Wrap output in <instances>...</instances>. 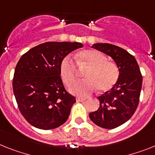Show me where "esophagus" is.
<instances>
[{"label": "esophagus", "mask_w": 155, "mask_h": 155, "mask_svg": "<svg viewBox=\"0 0 155 155\" xmlns=\"http://www.w3.org/2000/svg\"><path fill=\"white\" fill-rule=\"evenodd\" d=\"M86 100V98H84V97H77L76 98V101L77 102H84Z\"/></svg>", "instance_id": "obj_1"}]
</instances>
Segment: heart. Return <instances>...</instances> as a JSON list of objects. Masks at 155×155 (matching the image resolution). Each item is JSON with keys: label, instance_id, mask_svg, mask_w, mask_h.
Instances as JSON below:
<instances>
[{"label": "heart", "instance_id": "1", "mask_svg": "<svg viewBox=\"0 0 155 155\" xmlns=\"http://www.w3.org/2000/svg\"><path fill=\"white\" fill-rule=\"evenodd\" d=\"M76 64L80 70H85V80L78 82L70 88V91L79 96H86L97 88L100 92L110 91L119 77V68L114 62L107 61L102 53L95 49H86L76 55ZM70 58H64L60 66L62 80L71 86L77 80L78 68Z\"/></svg>", "mask_w": 155, "mask_h": 155}]
</instances>
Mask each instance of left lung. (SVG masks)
<instances>
[{
	"mask_svg": "<svg viewBox=\"0 0 155 155\" xmlns=\"http://www.w3.org/2000/svg\"><path fill=\"white\" fill-rule=\"evenodd\" d=\"M92 47L111 57L119 68L116 84L97 97L100 107L89 114L96 125L113 129L125 123L136 112L143 77L136 58L125 49L109 43H95Z\"/></svg>",
	"mask_w": 155,
	"mask_h": 155,
	"instance_id": "obj_1",
	"label": "left lung"
}]
</instances>
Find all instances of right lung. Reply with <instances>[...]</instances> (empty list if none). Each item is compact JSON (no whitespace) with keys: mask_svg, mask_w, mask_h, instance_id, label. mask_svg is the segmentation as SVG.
<instances>
[{"mask_svg":"<svg viewBox=\"0 0 155 155\" xmlns=\"http://www.w3.org/2000/svg\"><path fill=\"white\" fill-rule=\"evenodd\" d=\"M80 42L48 41L32 48L15 66L12 87L19 110L35 128L53 129L68 118L75 97L64 88L60 66Z\"/></svg>","mask_w":155,"mask_h":155,"instance_id":"obj_1","label":"right lung"}]
</instances>
